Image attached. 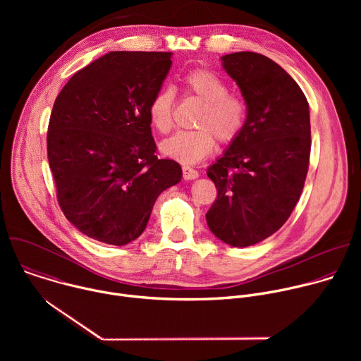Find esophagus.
<instances>
[{"label":"esophagus","mask_w":361,"mask_h":361,"mask_svg":"<svg viewBox=\"0 0 361 361\" xmlns=\"http://www.w3.org/2000/svg\"><path fill=\"white\" fill-rule=\"evenodd\" d=\"M183 177L184 180H195L198 178V171L191 167H183Z\"/></svg>","instance_id":"obj_1"}]
</instances>
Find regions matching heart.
Masks as SVG:
<instances>
[{"instance_id": "1", "label": "heart", "mask_w": 361, "mask_h": 361, "mask_svg": "<svg viewBox=\"0 0 361 361\" xmlns=\"http://www.w3.org/2000/svg\"><path fill=\"white\" fill-rule=\"evenodd\" d=\"M181 82L190 94L198 97L202 107L195 118V130H183L163 141L164 156L192 166L209 157L216 148V137L223 144L233 142L243 131L247 120V104L241 97L228 94L227 84L209 70L188 71ZM176 97L173 90L163 88L148 102V120L161 134L171 131L174 126Z\"/></svg>"}]
</instances>
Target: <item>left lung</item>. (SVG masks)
I'll return each instance as SVG.
<instances>
[{
    "mask_svg": "<svg viewBox=\"0 0 361 361\" xmlns=\"http://www.w3.org/2000/svg\"><path fill=\"white\" fill-rule=\"evenodd\" d=\"M247 104L241 134L209 167L217 200L205 214L212 233L233 247L274 234L304 187L312 148L308 102L291 75L266 56L221 57Z\"/></svg>",
    "mask_w": 361,
    "mask_h": 361,
    "instance_id": "obj_1",
    "label": "left lung"
}]
</instances>
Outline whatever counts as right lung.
I'll return each mask as SVG.
<instances>
[{
  "label": "right lung",
  "instance_id": "obj_1",
  "mask_svg": "<svg viewBox=\"0 0 361 361\" xmlns=\"http://www.w3.org/2000/svg\"><path fill=\"white\" fill-rule=\"evenodd\" d=\"M171 56L111 51L77 71L56 98L47 152L59 204L97 241L138 238L157 197L183 178L178 163L156 156L147 114Z\"/></svg>",
  "mask_w": 361,
  "mask_h": 361
}]
</instances>
